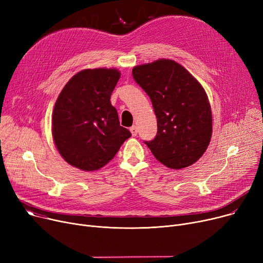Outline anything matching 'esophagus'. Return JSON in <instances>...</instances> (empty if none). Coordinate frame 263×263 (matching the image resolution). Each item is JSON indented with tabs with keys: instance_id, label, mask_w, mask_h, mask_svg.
<instances>
[{
	"instance_id": "1",
	"label": "esophagus",
	"mask_w": 263,
	"mask_h": 263,
	"mask_svg": "<svg viewBox=\"0 0 263 263\" xmlns=\"http://www.w3.org/2000/svg\"><path fill=\"white\" fill-rule=\"evenodd\" d=\"M130 131L132 133V136H136L137 135V128H136V126H132L130 128Z\"/></svg>"
}]
</instances>
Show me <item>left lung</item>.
I'll return each mask as SVG.
<instances>
[{"label": "left lung", "mask_w": 263, "mask_h": 263, "mask_svg": "<svg viewBox=\"0 0 263 263\" xmlns=\"http://www.w3.org/2000/svg\"><path fill=\"white\" fill-rule=\"evenodd\" d=\"M132 76L149 96L158 121L156 137L144 143L170 168L195 163L209 146L212 134L210 103L201 85L171 60L136 66Z\"/></svg>", "instance_id": "obj_1"}]
</instances>
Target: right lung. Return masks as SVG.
Instances as JSON below:
<instances>
[{
    "label": "right lung",
    "instance_id": "1",
    "mask_svg": "<svg viewBox=\"0 0 263 263\" xmlns=\"http://www.w3.org/2000/svg\"><path fill=\"white\" fill-rule=\"evenodd\" d=\"M119 78L116 69H85L60 93L52 134L61 156L72 166L86 172L101 168L131 136L109 101Z\"/></svg>",
    "mask_w": 263,
    "mask_h": 263
}]
</instances>
